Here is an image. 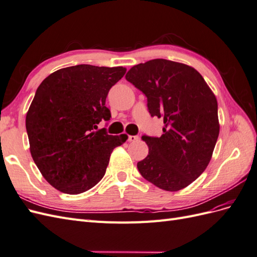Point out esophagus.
Listing matches in <instances>:
<instances>
[{
  "mask_svg": "<svg viewBox=\"0 0 257 257\" xmlns=\"http://www.w3.org/2000/svg\"><path fill=\"white\" fill-rule=\"evenodd\" d=\"M138 136H134V135H128L127 136V141L128 142H132V143H134V142H136V141H138Z\"/></svg>",
  "mask_w": 257,
  "mask_h": 257,
  "instance_id": "esophagus-1",
  "label": "esophagus"
}]
</instances>
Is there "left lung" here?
I'll return each mask as SVG.
<instances>
[{"label":"left lung","mask_w":257,"mask_h":257,"mask_svg":"<svg viewBox=\"0 0 257 257\" xmlns=\"http://www.w3.org/2000/svg\"><path fill=\"white\" fill-rule=\"evenodd\" d=\"M125 78L147 96L151 116L165 124L161 137H142L149 153L137 163L139 173L162 190L184 189L212 157L220 132L214 94L195 68L165 59L135 65Z\"/></svg>","instance_id":"left-lung-1"}]
</instances>
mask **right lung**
I'll return each instance as SVG.
<instances>
[{
  "label": "right lung",
  "mask_w": 257,
  "mask_h": 257,
  "mask_svg": "<svg viewBox=\"0 0 257 257\" xmlns=\"http://www.w3.org/2000/svg\"><path fill=\"white\" fill-rule=\"evenodd\" d=\"M126 68L80 64L50 74L37 88L26 118L31 155L54 189L80 194L97 184L126 135L97 124L111 118L108 92Z\"/></svg>",
  "instance_id": "add662e5"
}]
</instances>
